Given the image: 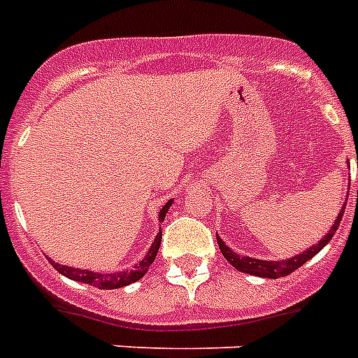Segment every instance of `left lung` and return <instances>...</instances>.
<instances>
[{
    "label": "left lung",
    "mask_w": 358,
    "mask_h": 358,
    "mask_svg": "<svg viewBox=\"0 0 358 358\" xmlns=\"http://www.w3.org/2000/svg\"><path fill=\"white\" fill-rule=\"evenodd\" d=\"M345 206L342 208V211L336 217L335 224L329 229V234L322 237V241H318V245H315L313 248L305 250L300 255H294L287 261H263V259H254V257H243V255L235 254L234 250L228 248L224 245V241L217 237V243H219V248L222 252V255L226 257V261H229V264H234V268L241 270V272H246V274L252 275H259V278H270V280H278V278H283L287 274H292L296 268H300L301 264H305L309 259H313L322 248H324L331 239L333 235L336 234V229L340 226V220H342V215H344Z\"/></svg>",
    "instance_id": "obj_1"
}]
</instances>
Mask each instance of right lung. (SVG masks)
Returning a JSON list of instances; mask_svg holds the SVG:
<instances>
[{
	"label": "right lung",
	"mask_w": 358,
	"mask_h": 358,
	"mask_svg": "<svg viewBox=\"0 0 358 358\" xmlns=\"http://www.w3.org/2000/svg\"><path fill=\"white\" fill-rule=\"evenodd\" d=\"M171 202H173V200H171ZM171 202H167V204L162 208V211H159V222L165 219V213L169 211ZM159 245H162V229H159V234L156 235V239H154L152 246H150L149 254L145 255L143 259L139 261L132 270L113 272V274H97V272H90V270L71 268V266H64V264H58L55 263V261H51V264H53L60 274L69 278V280L80 281V283H86V285H94V287H97V289H119V287H124V285H130L134 283V281L141 280V278L147 274L149 266L152 264V261L156 259Z\"/></svg>",
	"instance_id": "right-lung-1"
}]
</instances>
